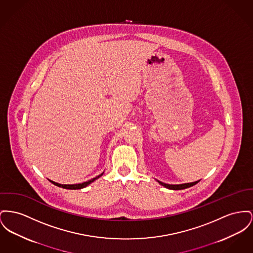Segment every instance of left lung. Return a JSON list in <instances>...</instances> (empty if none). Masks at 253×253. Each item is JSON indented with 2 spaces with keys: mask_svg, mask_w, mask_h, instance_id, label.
Returning <instances> with one entry per match:
<instances>
[{
  "mask_svg": "<svg viewBox=\"0 0 253 253\" xmlns=\"http://www.w3.org/2000/svg\"><path fill=\"white\" fill-rule=\"evenodd\" d=\"M157 181L163 185L164 187L168 188V189H171V190H181V189H185V188H188V187H191L195 184H197L200 180H197V181H194V182H187V183H181V184H168V183H164L163 181H160L157 179Z\"/></svg>",
  "mask_w": 253,
  "mask_h": 253,
  "instance_id": "left-lung-1",
  "label": "left lung"
}]
</instances>
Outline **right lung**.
<instances>
[{"mask_svg": "<svg viewBox=\"0 0 253 253\" xmlns=\"http://www.w3.org/2000/svg\"><path fill=\"white\" fill-rule=\"evenodd\" d=\"M104 173V172H103ZM103 173H101L100 175H98L97 177H95V178H91V179H89L88 181H84V182H82V183H76V184H61V183H58V182H55V181H52V180H50V179H48L50 182H52L54 185H56V186H58V187H62V188H65V189H82V188H84V187H86V186H88L89 184H90L91 182H93L95 179H97L98 178H100L102 175H103Z\"/></svg>", "mask_w": 253, "mask_h": 253, "instance_id": "obj_1", "label": "right lung"}]
</instances>
